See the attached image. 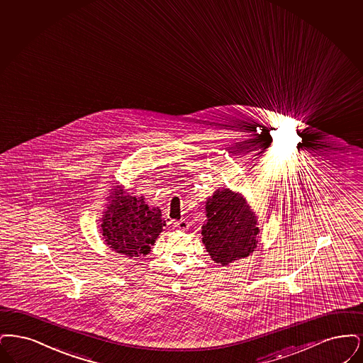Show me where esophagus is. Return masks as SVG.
<instances>
[{
	"label": "esophagus",
	"instance_id": "34e87169",
	"mask_svg": "<svg viewBox=\"0 0 363 363\" xmlns=\"http://www.w3.org/2000/svg\"><path fill=\"white\" fill-rule=\"evenodd\" d=\"M189 222L186 221V220H180V221L174 222V229H177V230H186V229H189Z\"/></svg>",
	"mask_w": 363,
	"mask_h": 363
}]
</instances>
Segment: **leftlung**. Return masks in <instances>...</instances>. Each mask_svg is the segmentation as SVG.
Here are the masks:
<instances>
[{
    "label": "left lung",
    "instance_id": "8db88e82",
    "mask_svg": "<svg viewBox=\"0 0 363 363\" xmlns=\"http://www.w3.org/2000/svg\"><path fill=\"white\" fill-rule=\"evenodd\" d=\"M202 241L211 259L228 266L250 256L259 241L257 218L245 199L229 189H218L206 202Z\"/></svg>",
    "mask_w": 363,
    "mask_h": 363
}]
</instances>
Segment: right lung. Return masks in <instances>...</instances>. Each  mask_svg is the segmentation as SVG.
Segmentation results:
<instances>
[{"instance_id":"right-lung-1","label":"right lung","mask_w":363,"mask_h":363,"mask_svg":"<svg viewBox=\"0 0 363 363\" xmlns=\"http://www.w3.org/2000/svg\"><path fill=\"white\" fill-rule=\"evenodd\" d=\"M110 199L101 218L106 244L128 257L147 255L165 226L161 210L146 205L143 196L135 198L121 187L111 189Z\"/></svg>"}]
</instances>
